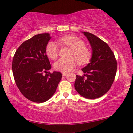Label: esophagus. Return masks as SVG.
Listing matches in <instances>:
<instances>
[{
    "label": "esophagus",
    "instance_id": "1",
    "mask_svg": "<svg viewBox=\"0 0 133 133\" xmlns=\"http://www.w3.org/2000/svg\"><path fill=\"white\" fill-rule=\"evenodd\" d=\"M62 75H63V76H66L67 75V73H66V72H63Z\"/></svg>",
    "mask_w": 133,
    "mask_h": 133
}]
</instances>
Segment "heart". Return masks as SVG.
Returning <instances> with one entry per match:
<instances>
[{
	"label": "heart",
	"instance_id": "obj_1",
	"mask_svg": "<svg viewBox=\"0 0 133 133\" xmlns=\"http://www.w3.org/2000/svg\"><path fill=\"white\" fill-rule=\"evenodd\" d=\"M61 46L71 48L67 58H61L54 65L56 70L68 72L72 70L78 63L84 65L90 61L91 51L81 38L75 35H67L59 39ZM59 47L54 42H49L45 46V52L48 57L53 60L56 59L59 53Z\"/></svg>",
	"mask_w": 133,
	"mask_h": 133
}]
</instances>
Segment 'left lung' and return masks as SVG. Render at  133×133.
Here are the masks:
<instances>
[{"label": "left lung", "instance_id": "obj_1", "mask_svg": "<svg viewBox=\"0 0 133 133\" xmlns=\"http://www.w3.org/2000/svg\"><path fill=\"white\" fill-rule=\"evenodd\" d=\"M83 33L92 48V57L90 63L82 69L84 76H76L74 87L81 96L94 99L110 89L117 72V59L106 42L90 32Z\"/></svg>", "mask_w": 133, "mask_h": 133}]
</instances>
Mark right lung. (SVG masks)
Masks as SVG:
<instances>
[{"label": "right lung", "instance_id": "add662e5", "mask_svg": "<svg viewBox=\"0 0 133 133\" xmlns=\"http://www.w3.org/2000/svg\"><path fill=\"white\" fill-rule=\"evenodd\" d=\"M50 39L49 33L35 35L23 42L13 56L12 70L16 86L22 94L32 102L48 101L62 77L61 72H48L51 65L45 46Z\"/></svg>", "mask_w": 133, "mask_h": 133}]
</instances>
